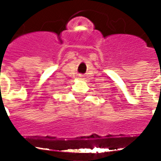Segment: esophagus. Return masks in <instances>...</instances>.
Segmentation results:
<instances>
[{
    "label": "esophagus",
    "mask_w": 161,
    "mask_h": 161,
    "mask_svg": "<svg viewBox=\"0 0 161 161\" xmlns=\"http://www.w3.org/2000/svg\"><path fill=\"white\" fill-rule=\"evenodd\" d=\"M80 77H82V76H81V75H80Z\"/></svg>",
    "instance_id": "esophagus-1"
}]
</instances>
